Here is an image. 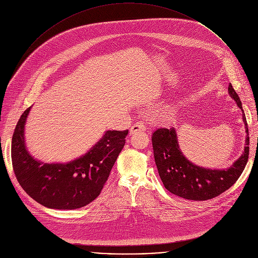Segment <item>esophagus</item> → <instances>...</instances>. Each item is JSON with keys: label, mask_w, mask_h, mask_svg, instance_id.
Instances as JSON below:
<instances>
[{"label": "esophagus", "mask_w": 258, "mask_h": 258, "mask_svg": "<svg viewBox=\"0 0 258 258\" xmlns=\"http://www.w3.org/2000/svg\"><path fill=\"white\" fill-rule=\"evenodd\" d=\"M147 130V125L145 124V122L143 121H138L136 122L135 124H133L131 126V130H130V133L131 135H136L138 133H143Z\"/></svg>", "instance_id": "1"}]
</instances>
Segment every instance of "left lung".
<instances>
[{
    "mask_svg": "<svg viewBox=\"0 0 258 258\" xmlns=\"http://www.w3.org/2000/svg\"><path fill=\"white\" fill-rule=\"evenodd\" d=\"M229 94L243 112L246 126V145L241 157L228 169H208L190 162L179 150L173 127L157 128L152 135L155 163L159 176L170 193L194 201L212 199L230 189L243 172L249 156V133L242 103L232 84Z\"/></svg>",
    "mask_w": 258,
    "mask_h": 258,
    "instance_id": "left-lung-1",
    "label": "left lung"
}]
</instances>
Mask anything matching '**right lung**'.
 <instances>
[{
  "label": "right lung",
  "instance_id": "right-lung-1",
  "mask_svg": "<svg viewBox=\"0 0 258 258\" xmlns=\"http://www.w3.org/2000/svg\"><path fill=\"white\" fill-rule=\"evenodd\" d=\"M31 107L20 116L12 137V165L22 189L33 200L53 209H77L101 193L125 144V131H107L81 158L66 164L33 159L24 144V124Z\"/></svg>",
  "mask_w": 258,
  "mask_h": 258
}]
</instances>
